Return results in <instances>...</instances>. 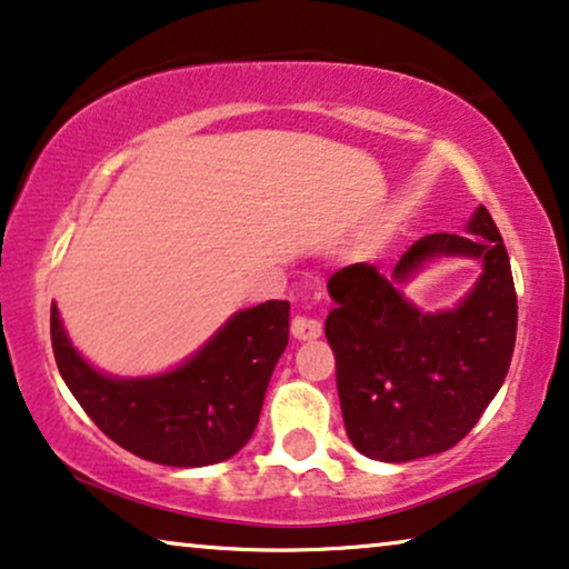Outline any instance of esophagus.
Returning <instances> with one entry per match:
<instances>
[{"label":"esophagus","mask_w":569,"mask_h":569,"mask_svg":"<svg viewBox=\"0 0 569 569\" xmlns=\"http://www.w3.org/2000/svg\"><path fill=\"white\" fill-rule=\"evenodd\" d=\"M291 335L296 340H317L319 335H322V322L315 317H303V315H296L293 322H291Z\"/></svg>","instance_id":"obj_1"}]
</instances>
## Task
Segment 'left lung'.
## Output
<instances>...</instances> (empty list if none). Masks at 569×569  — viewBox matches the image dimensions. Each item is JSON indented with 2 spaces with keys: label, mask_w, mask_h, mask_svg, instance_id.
Here are the masks:
<instances>
[{
  "label": "left lung",
  "mask_w": 569,
  "mask_h": 569,
  "mask_svg": "<svg viewBox=\"0 0 569 569\" xmlns=\"http://www.w3.org/2000/svg\"><path fill=\"white\" fill-rule=\"evenodd\" d=\"M467 234H428L387 278L356 262L327 281L335 309L325 335L338 361L350 443L368 459L402 463L456 446L506 381L518 303L508 250L479 206ZM477 259L483 273L448 310L426 312L403 296L438 259Z\"/></svg>",
  "instance_id": "8db88e82"
}]
</instances>
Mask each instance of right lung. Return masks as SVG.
Segmentation results:
<instances>
[{"label":"right lung","instance_id":"1","mask_svg":"<svg viewBox=\"0 0 569 569\" xmlns=\"http://www.w3.org/2000/svg\"><path fill=\"white\" fill-rule=\"evenodd\" d=\"M288 301L234 311L186 361L149 376L94 368L51 303V342L63 383L94 426L126 451L164 467L227 461L250 441L270 373L288 346Z\"/></svg>","mask_w":569,"mask_h":569}]
</instances>
